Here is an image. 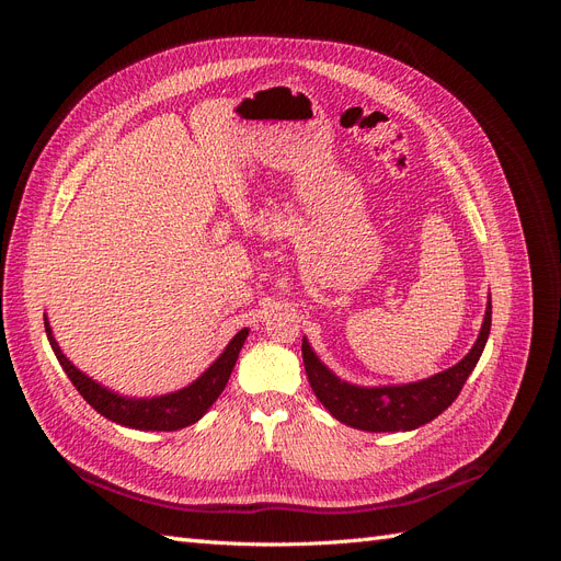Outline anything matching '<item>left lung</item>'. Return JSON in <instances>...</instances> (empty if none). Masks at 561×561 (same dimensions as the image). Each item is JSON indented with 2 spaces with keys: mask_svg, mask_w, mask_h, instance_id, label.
<instances>
[{
  "mask_svg": "<svg viewBox=\"0 0 561 561\" xmlns=\"http://www.w3.org/2000/svg\"><path fill=\"white\" fill-rule=\"evenodd\" d=\"M491 330V299L486 301L484 322L478 342L468 351L463 360L454 367L439 371L428 379L402 386H353L342 381L320 363L307 336L301 342L304 367L313 388L316 398L325 404V410L351 428H360L369 433H396L414 431L423 423L433 421L443 414L447 407L458 398L470 371L478 365L480 355Z\"/></svg>",
  "mask_w": 561,
  "mask_h": 561,
  "instance_id": "obj_1",
  "label": "left lung"
}]
</instances>
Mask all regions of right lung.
Instances as JSON below:
<instances>
[{"label": "right lung", "mask_w": 561, "mask_h": 561, "mask_svg": "<svg viewBox=\"0 0 561 561\" xmlns=\"http://www.w3.org/2000/svg\"><path fill=\"white\" fill-rule=\"evenodd\" d=\"M44 328L58 363L62 365L65 375L70 377L75 388L83 396V400H87L98 414L118 423V426H128L135 431H180L196 423L225 390L231 377V369L236 360H239V353L248 339V328H243L231 339L222 355H219L196 381L184 386L182 390H175V393L159 398H126L114 393V390L105 388L103 383L93 381L65 358V353L54 339V332H50L48 318H44Z\"/></svg>", "instance_id": "1"}]
</instances>
